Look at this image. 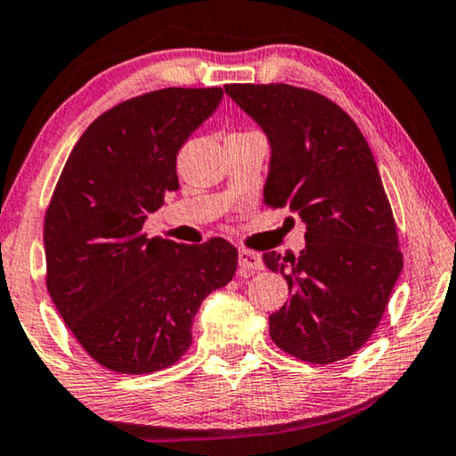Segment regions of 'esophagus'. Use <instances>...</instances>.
<instances>
[{"label":"esophagus","instance_id":"obj_1","mask_svg":"<svg viewBox=\"0 0 456 456\" xmlns=\"http://www.w3.org/2000/svg\"><path fill=\"white\" fill-rule=\"evenodd\" d=\"M240 268L243 273H254V271H262L265 268V262H262V256L254 249L241 248L240 249Z\"/></svg>","mask_w":456,"mask_h":456}]
</instances>
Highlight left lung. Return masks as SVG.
I'll return each mask as SVG.
<instances>
[{
	"mask_svg": "<svg viewBox=\"0 0 456 456\" xmlns=\"http://www.w3.org/2000/svg\"><path fill=\"white\" fill-rule=\"evenodd\" d=\"M271 140L265 200L305 223V249L266 252L291 299L271 314V338L307 363L354 355L374 335L403 271L399 231L355 121L324 94L291 85H227Z\"/></svg>",
	"mask_w": 456,
	"mask_h": 456,
	"instance_id": "left-lung-1",
	"label": "left lung"
}]
</instances>
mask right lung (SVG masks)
Wrapping results in <instances>:
<instances>
[{"mask_svg":"<svg viewBox=\"0 0 456 456\" xmlns=\"http://www.w3.org/2000/svg\"><path fill=\"white\" fill-rule=\"evenodd\" d=\"M221 99L219 86H171L119 102L86 127L57 179L47 291L82 349L118 374L179 362L198 307L235 274L237 249L223 237L183 246L142 229L179 190L177 152Z\"/></svg>","mask_w":456,"mask_h":456,"instance_id":"add662e5","label":"right lung"}]
</instances>
